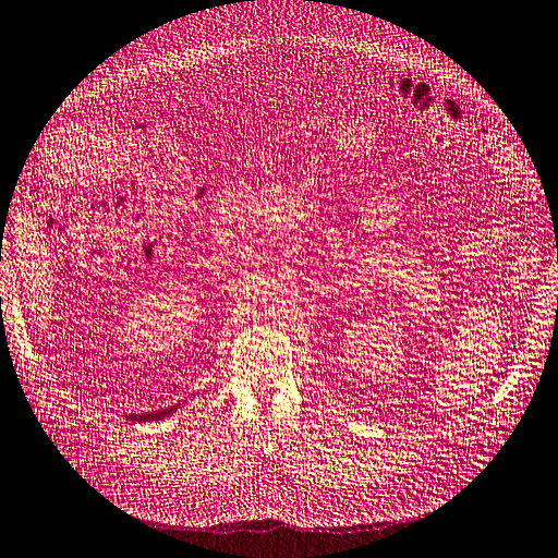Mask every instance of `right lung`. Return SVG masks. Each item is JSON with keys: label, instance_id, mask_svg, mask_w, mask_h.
Here are the masks:
<instances>
[{"label": "right lung", "instance_id": "1", "mask_svg": "<svg viewBox=\"0 0 558 558\" xmlns=\"http://www.w3.org/2000/svg\"><path fill=\"white\" fill-rule=\"evenodd\" d=\"M178 408H181V403H178V405H171V408H167V410L146 412V414H125V418H130V421H160V418H165V416L173 414Z\"/></svg>", "mask_w": 558, "mask_h": 558}]
</instances>
